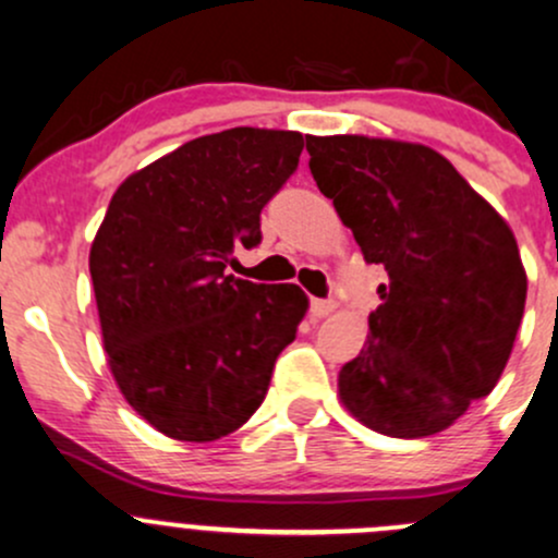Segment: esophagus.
Segmentation results:
<instances>
[{
    "mask_svg": "<svg viewBox=\"0 0 558 558\" xmlns=\"http://www.w3.org/2000/svg\"><path fill=\"white\" fill-rule=\"evenodd\" d=\"M335 311V303L332 301H319V298H314L311 301V314L316 316V319H325V316H329Z\"/></svg>",
    "mask_w": 558,
    "mask_h": 558,
    "instance_id": "obj_1",
    "label": "esophagus"
}]
</instances>
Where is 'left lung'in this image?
Listing matches in <instances>:
<instances>
[{
    "label": "left lung",
    "mask_w": 558,
    "mask_h": 558,
    "mask_svg": "<svg viewBox=\"0 0 558 558\" xmlns=\"http://www.w3.org/2000/svg\"><path fill=\"white\" fill-rule=\"evenodd\" d=\"M305 148L364 260L388 271L340 401L393 439L439 434L511 356L526 301L517 236L434 148L367 135H305Z\"/></svg>",
    "instance_id": "1"
}]
</instances>
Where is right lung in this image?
Masks as SVG:
<instances>
[{
    "label": "right lung",
    "instance_id": "right-lung-1",
    "mask_svg": "<svg viewBox=\"0 0 558 558\" xmlns=\"http://www.w3.org/2000/svg\"><path fill=\"white\" fill-rule=\"evenodd\" d=\"M303 135L233 128L133 172L89 247L104 349L137 415L178 441L253 417L308 311L298 284L226 271L260 242V209L295 172Z\"/></svg>",
    "mask_w": 558,
    "mask_h": 558
}]
</instances>
